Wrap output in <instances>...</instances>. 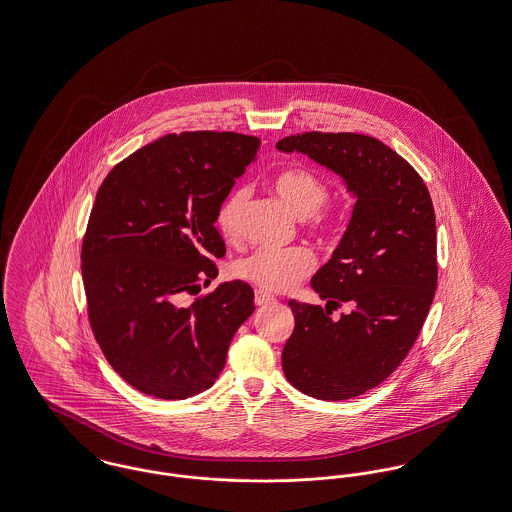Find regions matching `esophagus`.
<instances>
[{"mask_svg":"<svg viewBox=\"0 0 512 512\" xmlns=\"http://www.w3.org/2000/svg\"><path fill=\"white\" fill-rule=\"evenodd\" d=\"M274 298H272L271 294H267V292H263V290H257L255 292V305H271L274 303Z\"/></svg>","mask_w":512,"mask_h":512,"instance_id":"34e87169","label":"esophagus"}]
</instances>
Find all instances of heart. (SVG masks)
<instances>
[{"label":"heart","instance_id":"b5f03b06","mask_svg":"<svg viewBox=\"0 0 512 512\" xmlns=\"http://www.w3.org/2000/svg\"><path fill=\"white\" fill-rule=\"evenodd\" d=\"M276 195L298 214L311 218L321 211L329 199V187L317 174L305 168H292L274 180ZM251 189L236 187L220 203L216 222L228 240H236L241 232V216L249 201ZM331 228V226H327ZM317 267V259L307 247L271 249L259 247L234 261L232 274L263 292H288L305 280Z\"/></svg>","mask_w":512,"mask_h":512}]
</instances>
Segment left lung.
Instances as JSON below:
<instances>
[{"mask_svg": "<svg viewBox=\"0 0 512 512\" xmlns=\"http://www.w3.org/2000/svg\"><path fill=\"white\" fill-rule=\"evenodd\" d=\"M340 176L356 199L332 257L313 274L321 305L290 300L296 327L282 350L290 385L346 400L381 385L414 346L437 288V230L420 174L360 133L309 131L276 143ZM348 302L338 320L331 309Z\"/></svg>", "mask_w": 512, "mask_h": 512, "instance_id": "8db88e82", "label": "left lung"}]
</instances>
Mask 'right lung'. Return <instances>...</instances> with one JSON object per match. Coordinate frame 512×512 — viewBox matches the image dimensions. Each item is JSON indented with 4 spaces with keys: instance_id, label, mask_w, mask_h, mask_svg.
I'll return each mask as SVG.
<instances>
[{
    "instance_id": "right-lung-1",
    "label": "right lung",
    "mask_w": 512,
    "mask_h": 512,
    "mask_svg": "<svg viewBox=\"0 0 512 512\" xmlns=\"http://www.w3.org/2000/svg\"><path fill=\"white\" fill-rule=\"evenodd\" d=\"M261 141L241 133H170L102 181L81 251L89 321L114 371L137 391L183 400L207 391L255 311L247 282L218 284L216 214Z\"/></svg>"
}]
</instances>
